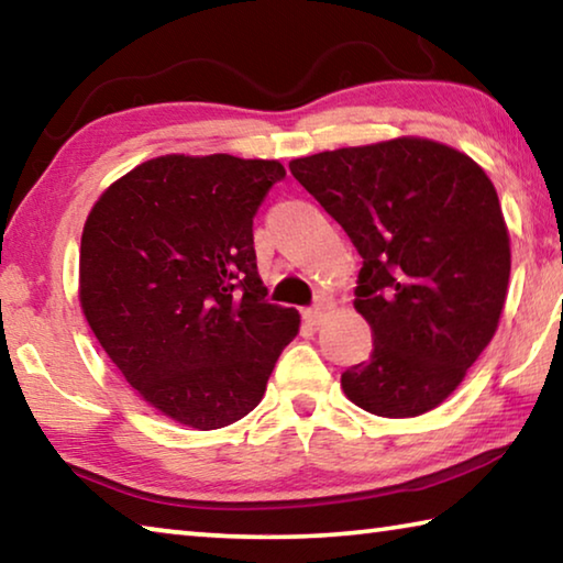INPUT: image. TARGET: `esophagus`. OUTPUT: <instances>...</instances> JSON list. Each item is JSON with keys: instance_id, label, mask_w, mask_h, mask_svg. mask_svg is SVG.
<instances>
[{"instance_id": "esophagus-1", "label": "esophagus", "mask_w": 563, "mask_h": 563, "mask_svg": "<svg viewBox=\"0 0 563 563\" xmlns=\"http://www.w3.org/2000/svg\"><path fill=\"white\" fill-rule=\"evenodd\" d=\"M325 305H316V308H305L302 310V318L305 322H310V325H320L322 320H325Z\"/></svg>"}]
</instances>
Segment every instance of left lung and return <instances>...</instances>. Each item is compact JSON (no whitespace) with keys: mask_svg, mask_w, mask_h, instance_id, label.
Listing matches in <instances>:
<instances>
[{"mask_svg":"<svg viewBox=\"0 0 563 563\" xmlns=\"http://www.w3.org/2000/svg\"><path fill=\"white\" fill-rule=\"evenodd\" d=\"M290 174L362 255L355 308L375 347L342 373L350 402L430 412L489 345L507 300L509 231L489 176L417 136L295 158Z\"/></svg>","mask_w":563,"mask_h":563,"instance_id":"1","label":"left lung"}]
</instances>
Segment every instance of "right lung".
Here are the masks:
<instances>
[{
    "label": "right lung",
    "instance_id": "1",
    "mask_svg": "<svg viewBox=\"0 0 563 563\" xmlns=\"http://www.w3.org/2000/svg\"><path fill=\"white\" fill-rule=\"evenodd\" d=\"M278 161L151 158L103 190L84 223L79 300L126 383L194 430H221L265 395L300 316L265 300L253 216Z\"/></svg>",
    "mask_w": 563,
    "mask_h": 563
}]
</instances>
